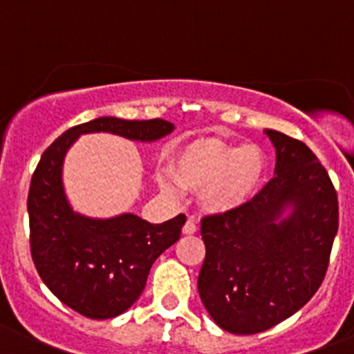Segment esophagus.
<instances>
[{"label": "esophagus", "mask_w": 354, "mask_h": 354, "mask_svg": "<svg viewBox=\"0 0 354 354\" xmlns=\"http://www.w3.org/2000/svg\"><path fill=\"white\" fill-rule=\"evenodd\" d=\"M197 232V225L192 222V220H187V223L183 225V234L185 236H192V234Z\"/></svg>", "instance_id": "1"}]
</instances>
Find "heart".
<instances>
[{"label": "heart", "instance_id": "b5f03b06", "mask_svg": "<svg viewBox=\"0 0 354 354\" xmlns=\"http://www.w3.org/2000/svg\"><path fill=\"white\" fill-rule=\"evenodd\" d=\"M267 173V157L259 145H236L220 140H199L178 151L171 162V176L185 190L201 192L204 209L229 214L246 206ZM164 196L178 199L180 190L158 176Z\"/></svg>", "mask_w": 354, "mask_h": 354}]
</instances>
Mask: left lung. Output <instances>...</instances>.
Listing matches in <instances>:
<instances>
[{"label": "left lung", "mask_w": 354, "mask_h": 354, "mask_svg": "<svg viewBox=\"0 0 354 354\" xmlns=\"http://www.w3.org/2000/svg\"><path fill=\"white\" fill-rule=\"evenodd\" d=\"M274 178L246 206L206 216L201 300L220 328L266 332L302 309L323 283L339 229L328 173L302 141L266 129Z\"/></svg>", "instance_id": "left-lung-1"}]
</instances>
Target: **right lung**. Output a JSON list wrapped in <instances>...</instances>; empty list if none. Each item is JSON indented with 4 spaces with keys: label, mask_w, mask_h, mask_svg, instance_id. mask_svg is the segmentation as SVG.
Wrapping results in <instances>:
<instances>
[{
    "label": "right lung",
    "mask_w": 354,
    "mask_h": 354,
    "mask_svg": "<svg viewBox=\"0 0 354 354\" xmlns=\"http://www.w3.org/2000/svg\"><path fill=\"white\" fill-rule=\"evenodd\" d=\"M174 124L162 118L124 120L99 117L71 127L43 151L28 196L31 255L52 293L92 319L122 315L136 302L155 260L180 239L185 214L150 223L134 213L94 218L73 209L62 167L82 134L110 132L138 143L169 136Z\"/></svg>",
    "instance_id": "obj_1"
}]
</instances>
